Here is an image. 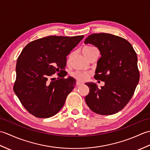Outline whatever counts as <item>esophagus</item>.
I'll list each match as a JSON object with an SVG mask.
<instances>
[{
	"instance_id": "1",
	"label": "esophagus",
	"mask_w": 150,
	"mask_h": 150,
	"mask_svg": "<svg viewBox=\"0 0 150 150\" xmlns=\"http://www.w3.org/2000/svg\"><path fill=\"white\" fill-rule=\"evenodd\" d=\"M76 84H77V86H80L81 84H82V82H79V81H77V83H76Z\"/></svg>"
}]
</instances>
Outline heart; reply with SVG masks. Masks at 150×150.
<instances>
[{"mask_svg":"<svg viewBox=\"0 0 150 150\" xmlns=\"http://www.w3.org/2000/svg\"><path fill=\"white\" fill-rule=\"evenodd\" d=\"M96 50H97L96 47L91 46H86L84 47L83 49H82V53L87 58L88 57L90 56L91 54L93 53ZM70 57H71V55L69 56V59H70ZM72 76L75 79H77V81H85L89 77V73L85 71H75L72 73Z\"/></svg>","mask_w":150,"mask_h":150,"instance_id":"heart-1","label":"heart"}]
</instances>
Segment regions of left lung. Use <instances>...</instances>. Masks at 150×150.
Here are the masks:
<instances>
[{"mask_svg":"<svg viewBox=\"0 0 150 150\" xmlns=\"http://www.w3.org/2000/svg\"><path fill=\"white\" fill-rule=\"evenodd\" d=\"M84 43L99 50L101 57L94 77L105 83L100 88L93 82L86 83L90 88L86 103L91 111L102 115L119 112L131 99L139 83L137 53L128 40L110 33L90 35Z\"/></svg>","mask_w":150,"mask_h":150,"instance_id":"left-lung-1","label":"left lung"}]
</instances>
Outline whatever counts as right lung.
Masks as SVG:
<instances>
[{"mask_svg": "<svg viewBox=\"0 0 150 150\" xmlns=\"http://www.w3.org/2000/svg\"><path fill=\"white\" fill-rule=\"evenodd\" d=\"M84 35L48 36L25 46L16 65L15 93L25 109L38 118H49L61 110L76 84L64 71L66 56ZM57 72L59 77L52 78Z\"/></svg>", "mask_w": 150, "mask_h": 150, "instance_id": "1", "label": "right lung"}]
</instances>
